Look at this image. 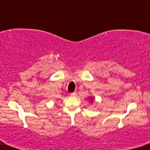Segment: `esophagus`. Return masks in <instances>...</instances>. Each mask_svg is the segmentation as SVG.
Wrapping results in <instances>:
<instances>
[{"label": "esophagus", "mask_w": 150, "mask_h": 150, "mask_svg": "<svg viewBox=\"0 0 150 150\" xmlns=\"http://www.w3.org/2000/svg\"><path fill=\"white\" fill-rule=\"evenodd\" d=\"M70 96H72V97H74V96H76V92H73V93H70Z\"/></svg>", "instance_id": "obj_1"}]
</instances>
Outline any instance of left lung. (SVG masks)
Listing matches in <instances>:
<instances>
[{
  "instance_id": "1",
  "label": "left lung",
  "mask_w": 150,
  "mask_h": 150,
  "mask_svg": "<svg viewBox=\"0 0 150 150\" xmlns=\"http://www.w3.org/2000/svg\"><path fill=\"white\" fill-rule=\"evenodd\" d=\"M89 100H90V101H91V102H92V100H93V98H92V97L89 98Z\"/></svg>"
}]
</instances>
